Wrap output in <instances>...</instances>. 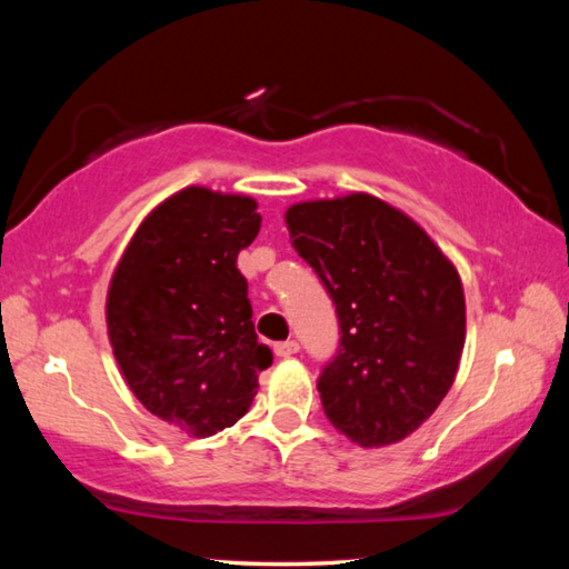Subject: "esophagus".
<instances>
[{
  "mask_svg": "<svg viewBox=\"0 0 569 569\" xmlns=\"http://www.w3.org/2000/svg\"><path fill=\"white\" fill-rule=\"evenodd\" d=\"M273 351H276V356H281V359H288V356H293V353L298 351V341H293V339L278 341V343L273 346Z\"/></svg>",
  "mask_w": 569,
  "mask_h": 569,
  "instance_id": "obj_1",
  "label": "esophagus"
}]
</instances>
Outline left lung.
Segmentation results:
<instances>
[{
	"label": "left lung",
	"instance_id": "obj_1",
	"mask_svg": "<svg viewBox=\"0 0 569 569\" xmlns=\"http://www.w3.org/2000/svg\"><path fill=\"white\" fill-rule=\"evenodd\" d=\"M286 223L339 319L316 381L323 413L359 447L401 441L457 377L465 291L455 266L411 218L363 192L298 203Z\"/></svg>",
	"mask_w": 569,
	"mask_h": 569
}]
</instances>
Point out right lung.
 Instances as JSON below:
<instances>
[{"mask_svg":"<svg viewBox=\"0 0 569 569\" xmlns=\"http://www.w3.org/2000/svg\"><path fill=\"white\" fill-rule=\"evenodd\" d=\"M256 208L243 196L180 190L142 220L110 283L108 331L124 381L192 437L233 427L273 363L236 266L261 230Z\"/></svg>","mask_w":569,"mask_h":569,"instance_id":"obj_1","label":"right lung"}]
</instances>
